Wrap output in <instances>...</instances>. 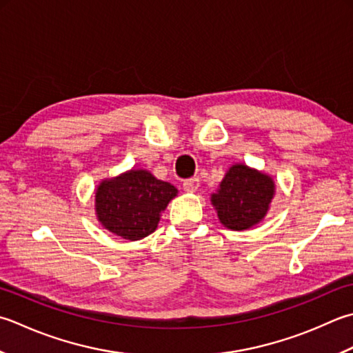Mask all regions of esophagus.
I'll return each instance as SVG.
<instances>
[{"label":"esophagus","mask_w":353,"mask_h":353,"mask_svg":"<svg viewBox=\"0 0 353 353\" xmlns=\"http://www.w3.org/2000/svg\"><path fill=\"white\" fill-rule=\"evenodd\" d=\"M199 186H200L199 177H192V179H188V181L183 182V190L186 192H196L199 190Z\"/></svg>","instance_id":"1"}]
</instances>
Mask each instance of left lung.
Here are the masks:
<instances>
[{
  "label": "left lung",
  "instance_id": "8db88e82",
  "mask_svg": "<svg viewBox=\"0 0 353 353\" xmlns=\"http://www.w3.org/2000/svg\"><path fill=\"white\" fill-rule=\"evenodd\" d=\"M275 196V182L265 171L234 163L228 168L211 205L226 230L246 231L266 217Z\"/></svg>",
  "mask_w": 353,
  "mask_h": 353
}]
</instances>
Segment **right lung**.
Instances as JSON below:
<instances>
[{
	"mask_svg": "<svg viewBox=\"0 0 353 353\" xmlns=\"http://www.w3.org/2000/svg\"><path fill=\"white\" fill-rule=\"evenodd\" d=\"M177 192L174 185L159 181L147 170H128L102 179L96 186V219L117 237L141 240L156 231L162 212Z\"/></svg>",
	"mask_w": 353,
	"mask_h": 353,
	"instance_id": "obj_1",
	"label": "right lung"
}]
</instances>
